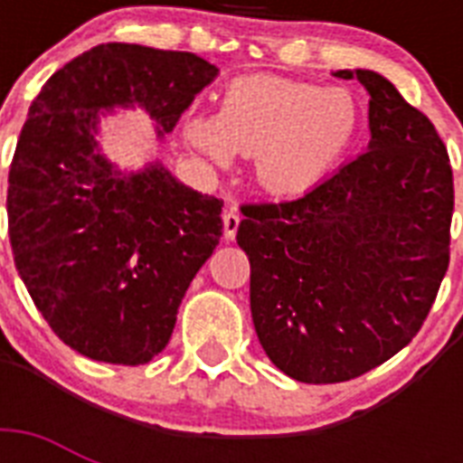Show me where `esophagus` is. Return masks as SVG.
Listing matches in <instances>:
<instances>
[{
  "instance_id": "34e87169",
  "label": "esophagus",
  "mask_w": 463,
  "mask_h": 463,
  "mask_svg": "<svg viewBox=\"0 0 463 463\" xmlns=\"http://www.w3.org/2000/svg\"><path fill=\"white\" fill-rule=\"evenodd\" d=\"M238 228H240L238 211H235V209L225 211V213H223V235H225V240H235V235H238Z\"/></svg>"
}]
</instances>
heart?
I'll return each instance as SVG.
<instances>
[{
  "instance_id": "1",
  "label": "heart",
  "mask_w": 463,
  "mask_h": 463,
  "mask_svg": "<svg viewBox=\"0 0 463 463\" xmlns=\"http://www.w3.org/2000/svg\"><path fill=\"white\" fill-rule=\"evenodd\" d=\"M358 100L348 89L254 74L232 79L221 110L189 112L187 139L218 165L254 156L257 177L276 194L317 187L358 137Z\"/></svg>"
}]
</instances>
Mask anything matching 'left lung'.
<instances>
[{"label":"left lung","mask_w":463,"mask_h":463,"mask_svg":"<svg viewBox=\"0 0 463 463\" xmlns=\"http://www.w3.org/2000/svg\"><path fill=\"white\" fill-rule=\"evenodd\" d=\"M334 76L370 93L365 154L298 199L240 206L260 344L307 384L360 377L409 345L449 267L454 180L438 129L384 76Z\"/></svg>","instance_id":"left-lung-1"}]
</instances>
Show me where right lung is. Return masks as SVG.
Here are the masks:
<instances>
[{"mask_svg":"<svg viewBox=\"0 0 463 463\" xmlns=\"http://www.w3.org/2000/svg\"><path fill=\"white\" fill-rule=\"evenodd\" d=\"M216 74L192 52L108 43L54 71L33 100L9 170L11 252L50 329L86 358L158 355L223 228V202L160 163L115 170L98 148V112L139 105L163 137Z\"/></svg>","mask_w":463,"mask_h":463,"instance_id":"obj_1","label":"right lung"}]
</instances>
